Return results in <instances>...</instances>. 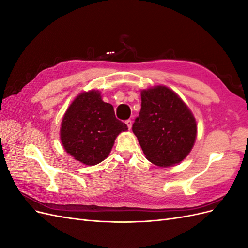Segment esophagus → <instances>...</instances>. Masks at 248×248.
I'll use <instances>...</instances> for the list:
<instances>
[{"label": "esophagus", "instance_id": "34e87169", "mask_svg": "<svg viewBox=\"0 0 248 248\" xmlns=\"http://www.w3.org/2000/svg\"><path fill=\"white\" fill-rule=\"evenodd\" d=\"M125 123H126L127 127H128V129L130 130V129H131V127H132V121H131V120H127V121H126Z\"/></svg>", "mask_w": 248, "mask_h": 248}]
</instances>
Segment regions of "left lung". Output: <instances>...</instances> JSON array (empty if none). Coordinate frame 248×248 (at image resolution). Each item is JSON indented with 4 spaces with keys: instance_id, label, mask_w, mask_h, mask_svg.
Segmentation results:
<instances>
[{
    "instance_id": "1",
    "label": "left lung",
    "mask_w": 248,
    "mask_h": 248,
    "mask_svg": "<svg viewBox=\"0 0 248 248\" xmlns=\"http://www.w3.org/2000/svg\"><path fill=\"white\" fill-rule=\"evenodd\" d=\"M141 108L132 125L146 158L167 168L185 159L196 142L197 120L180 96L166 86L141 90Z\"/></svg>"
}]
</instances>
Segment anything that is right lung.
<instances>
[{
	"label": "right lung",
	"mask_w": 248,
	"mask_h": 248,
	"mask_svg": "<svg viewBox=\"0 0 248 248\" xmlns=\"http://www.w3.org/2000/svg\"><path fill=\"white\" fill-rule=\"evenodd\" d=\"M127 125L116 118L114 107L102 100L98 90L78 94L65 111L60 140L65 151L86 166L109 155L115 140Z\"/></svg>",
	"instance_id": "obj_1"
}]
</instances>
